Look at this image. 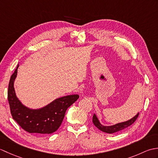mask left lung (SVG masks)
Listing matches in <instances>:
<instances>
[{
  "label": "left lung",
  "mask_w": 158,
  "mask_h": 158,
  "mask_svg": "<svg viewBox=\"0 0 158 158\" xmlns=\"http://www.w3.org/2000/svg\"><path fill=\"white\" fill-rule=\"evenodd\" d=\"M139 113H137V115H136L135 117H132V119H129L128 121H126V122L116 123L115 125H113V126H105L102 125V124L100 123L98 117H97L96 115V114H94L92 122L94 124V126L100 130H101L102 132L108 133V134H113L125 129L126 127L132 125V124L135 123V122L137 119V117H139Z\"/></svg>",
  "instance_id": "1"
}]
</instances>
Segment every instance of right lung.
Listing matches in <instances>:
<instances>
[{
	"label": "right lung",
	"instance_id": "obj_1",
	"mask_svg": "<svg viewBox=\"0 0 158 158\" xmlns=\"http://www.w3.org/2000/svg\"><path fill=\"white\" fill-rule=\"evenodd\" d=\"M18 66L11 76L8 88V101L13 119L29 133L45 136L56 132L61 125L67 109L79 98V96L73 94L63 96L43 108L29 109L22 105L15 92L14 81Z\"/></svg>",
	"mask_w": 158,
	"mask_h": 158
}]
</instances>
